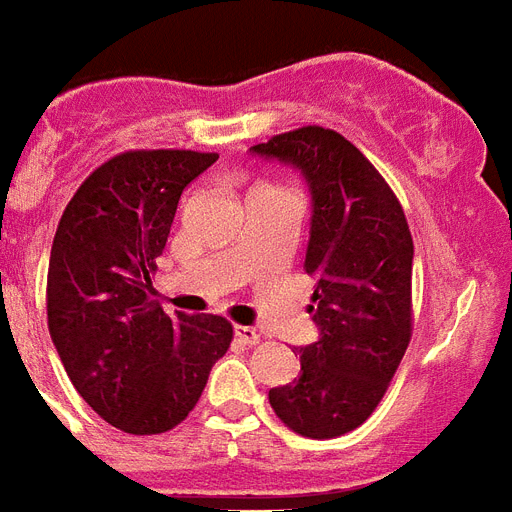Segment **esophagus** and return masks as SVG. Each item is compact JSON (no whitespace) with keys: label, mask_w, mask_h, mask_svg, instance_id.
Listing matches in <instances>:
<instances>
[{"label":"esophagus","mask_w":512,"mask_h":512,"mask_svg":"<svg viewBox=\"0 0 512 512\" xmlns=\"http://www.w3.org/2000/svg\"><path fill=\"white\" fill-rule=\"evenodd\" d=\"M235 337H238V342H243V345H256V342L261 340L256 329L243 327V324H235Z\"/></svg>","instance_id":"34e87169"}]
</instances>
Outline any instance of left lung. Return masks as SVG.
Wrapping results in <instances>:
<instances>
[{
  "label": "left lung",
  "mask_w": 512,
  "mask_h": 512,
  "mask_svg": "<svg viewBox=\"0 0 512 512\" xmlns=\"http://www.w3.org/2000/svg\"><path fill=\"white\" fill-rule=\"evenodd\" d=\"M251 151L301 170L314 206L303 269L319 340L298 348L301 374L269 403L295 434L340 437L374 413L411 342V230L377 167L335 130L306 125Z\"/></svg>",
  "instance_id": "1"
}]
</instances>
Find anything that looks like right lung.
Returning <instances> with one entry per match:
<instances>
[{
    "label": "right lung",
    "instance_id": "obj_1",
    "mask_svg": "<svg viewBox=\"0 0 512 512\" xmlns=\"http://www.w3.org/2000/svg\"><path fill=\"white\" fill-rule=\"evenodd\" d=\"M217 159L183 149L117 154L83 180L59 219L49 335L80 398L122 432L175 429L230 348L227 319L167 316L151 287L183 190Z\"/></svg>",
    "mask_w": 512,
    "mask_h": 512
}]
</instances>
